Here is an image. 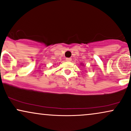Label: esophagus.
Listing matches in <instances>:
<instances>
[{"mask_svg": "<svg viewBox=\"0 0 131 131\" xmlns=\"http://www.w3.org/2000/svg\"><path fill=\"white\" fill-rule=\"evenodd\" d=\"M66 60L67 61H72V58H67L66 59Z\"/></svg>", "mask_w": 131, "mask_h": 131, "instance_id": "esophagus-1", "label": "esophagus"}]
</instances>
